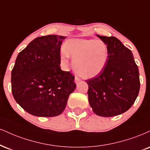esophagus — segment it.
Masks as SVG:
<instances>
[{
    "label": "esophagus",
    "mask_w": 150,
    "mask_h": 150,
    "mask_svg": "<svg viewBox=\"0 0 150 150\" xmlns=\"http://www.w3.org/2000/svg\"><path fill=\"white\" fill-rule=\"evenodd\" d=\"M80 81H81V80H80V77H78L77 76H75V83L80 82Z\"/></svg>",
    "instance_id": "34e87169"
}]
</instances>
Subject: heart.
Returning <instances> with one entry per match:
<instances>
[{
    "label": "heart",
    "mask_w": 150,
    "mask_h": 150,
    "mask_svg": "<svg viewBox=\"0 0 150 150\" xmlns=\"http://www.w3.org/2000/svg\"><path fill=\"white\" fill-rule=\"evenodd\" d=\"M70 55L73 67L77 75L83 78H91L104 69L108 59V49L102 40L72 39L65 44L61 59L67 64Z\"/></svg>",
    "instance_id": "b5f03b06"
}]
</instances>
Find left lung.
Segmentation results:
<instances>
[{"instance_id": "left-lung-1", "label": "left lung", "mask_w": 150, "mask_h": 150, "mask_svg": "<svg viewBox=\"0 0 150 150\" xmlns=\"http://www.w3.org/2000/svg\"><path fill=\"white\" fill-rule=\"evenodd\" d=\"M108 49V59L98 75L85 80L88 98L95 114L114 117L127 111L140 90L138 67L132 52L117 38L97 35Z\"/></svg>"}]
</instances>
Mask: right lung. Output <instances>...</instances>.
I'll return each mask as SVG.
<instances>
[{
  "mask_svg": "<svg viewBox=\"0 0 150 150\" xmlns=\"http://www.w3.org/2000/svg\"><path fill=\"white\" fill-rule=\"evenodd\" d=\"M65 38L57 35L36 38L16 59L11 73L12 95L30 115H59L75 89V77L60 68L61 46Z\"/></svg>",
  "mask_w": 150,
  "mask_h": 150,
  "instance_id": "add662e5",
  "label": "right lung"
}]
</instances>
